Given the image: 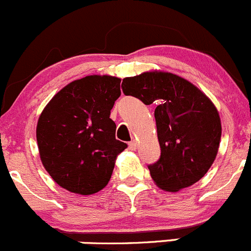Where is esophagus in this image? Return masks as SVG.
Here are the masks:
<instances>
[{
    "instance_id": "esophagus-1",
    "label": "esophagus",
    "mask_w": 251,
    "mask_h": 251,
    "mask_svg": "<svg viewBox=\"0 0 251 251\" xmlns=\"http://www.w3.org/2000/svg\"><path fill=\"white\" fill-rule=\"evenodd\" d=\"M128 147H130V150H132V151H135V150L139 147V144H137V141H135V140H132V141L128 144Z\"/></svg>"
}]
</instances>
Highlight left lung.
Wrapping results in <instances>:
<instances>
[{"instance_id": "1", "label": "left lung", "mask_w": 251, "mask_h": 251, "mask_svg": "<svg viewBox=\"0 0 251 251\" xmlns=\"http://www.w3.org/2000/svg\"><path fill=\"white\" fill-rule=\"evenodd\" d=\"M123 91L144 104H157L154 119L160 160L149 166L156 186L178 192L204 177L217 157L221 116L212 100L194 84L163 70L123 80Z\"/></svg>"}]
</instances>
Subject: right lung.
<instances>
[{
  "mask_svg": "<svg viewBox=\"0 0 251 251\" xmlns=\"http://www.w3.org/2000/svg\"><path fill=\"white\" fill-rule=\"evenodd\" d=\"M121 79L88 75L60 89L38 118L42 165L55 183L81 196L101 191L119 154L127 147L115 139L110 111L121 95Z\"/></svg>",
  "mask_w": 251,
  "mask_h": 251,
  "instance_id": "obj_1",
  "label": "right lung"
}]
</instances>
